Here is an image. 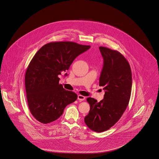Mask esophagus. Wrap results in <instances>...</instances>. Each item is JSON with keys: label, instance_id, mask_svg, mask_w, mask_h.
I'll return each mask as SVG.
<instances>
[{"label": "esophagus", "instance_id": "obj_1", "mask_svg": "<svg viewBox=\"0 0 159 159\" xmlns=\"http://www.w3.org/2000/svg\"><path fill=\"white\" fill-rule=\"evenodd\" d=\"M77 99H78L79 101H84V100L85 99V97H84V96H83V95H78V97H77Z\"/></svg>", "mask_w": 159, "mask_h": 159}]
</instances>
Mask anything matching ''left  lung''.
I'll list each match as a JSON object with an SVG mask.
<instances>
[{"instance_id": "obj_1", "label": "left lung", "mask_w": 159, "mask_h": 159, "mask_svg": "<svg viewBox=\"0 0 159 159\" xmlns=\"http://www.w3.org/2000/svg\"><path fill=\"white\" fill-rule=\"evenodd\" d=\"M104 65L99 86L105 90L104 99H86L90 110L84 117L87 126L96 132L107 130L120 119L128 106L132 90V72L128 61L116 50L100 46Z\"/></svg>"}]
</instances>
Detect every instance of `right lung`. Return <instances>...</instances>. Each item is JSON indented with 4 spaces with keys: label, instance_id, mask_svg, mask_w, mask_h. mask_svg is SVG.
Returning a JSON list of instances; mask_svg holds the SVG:
<instances>
[{
    "label": "right lung",
    "instance_id": "1",
    "mask_svg": "<svg viewBox=\"0 0 159 159\" xmlns=\"http://www.w3.org/2000/svg\"><path fill=\"white\" fill-rule=\"evenodd\" d=\"M90 47L73 42H54L43 46L34 55L25 72V87L29 108L37 120L43 124L56 120L66 107L77 99L76 93L59 83L58 75Z\"/></svg>",
    "mask_w": 159,
    "mask_h": 159
}]
</instances>
